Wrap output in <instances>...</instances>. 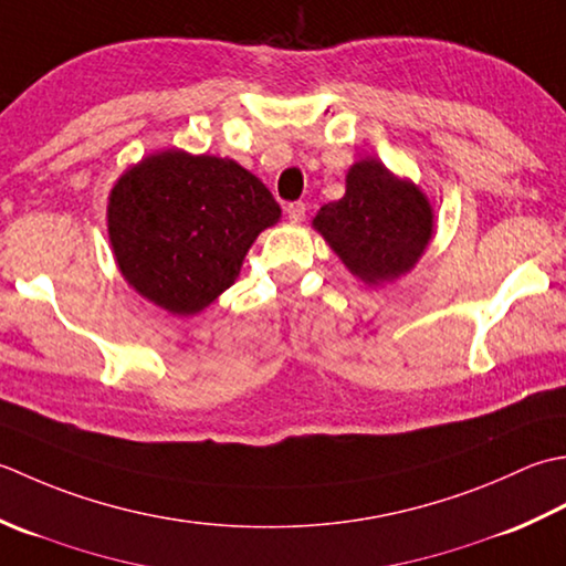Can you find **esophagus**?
Wrapping results in <instances>:
<instances>
[{"instance_id":"obj_1","label":"esophagus","mask_w":566,"mask_h":566,"mask_svg":"<svg viewBox=\"0 0 566 566\" xmlns=\"http://www.w3.org/2000/svg\"><path fill=\"white\" fill-rule=\"evenodd\" d=\"M285 214H287V219H291V222L300 224V222H305L307 207H305L303 202H291V205H287V207H285Z\"/></svg>"}]
</instances>
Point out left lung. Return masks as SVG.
<instances>
[{
	"label": "left lung",
	"instance_id": "left-lung-1",
	"mask_svg": "<svg viewBox=\"0 0 566 566\" xmlns=\"http://www.w3.org/2000/svg\"><path fill=\"white\" fill-rule=\"evenodd\" d=\"M313 229L352 275L378 287L418 266L434 237V207L410 178L361 158L347 170L344 198L322 205Z\"/></svg>",
	"mask_w": 566,
	"mask_h": 566
}]
</instances>
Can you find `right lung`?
I'll return each mask as SVG.
<instances>
[{
	"label": "right lung",
	"mask_w": 566,
	"mask_h": 566,
	"mask_svg": "<svg viewBox=\"0 0 566 566\" xmlns=\"http://www.w3.org/2000/svg\"><path fill=\"white\" fill-rule=\"evenodd\" d=\"M271 190L232 158L164 148L126 168L107 198V234L129 287L190 317L239 279L253 241L279 224Z\"/></svg>",
	"instance_id": "right-lung-1"
}]
</instances>
